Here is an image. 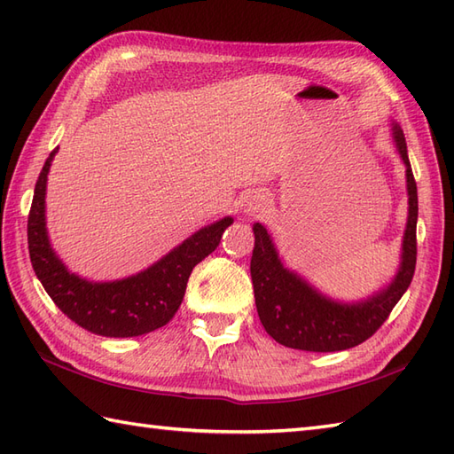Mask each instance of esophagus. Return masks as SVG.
<instances>
[{
  "label": "esophagus",
  "instance_id": "obj_1",
  "mask_svg": "<svg viewBox=\"0 0 454 454\" xmlns=\"http://www.w3.org/2000/svg\"><path fill=\"white\" fill-rule=\"evenodd\" d=\"M267 207H269V200L265 199V195H259L257 192V195H252L246 200L244 212H247L249 216H259V215H263Z\"/></svg>",
  "mask_w": 454,
  "mask_h": 454
}]
</instances>
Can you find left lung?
Returning a JSON list of instances; mask_svg holds the SVG:
<instances>
[{
  "mask_svg": "<svg viewBox=\"0 0 454 454\" xmlns=\"http://www.w3.org/2000/svg\"><path fill=\"white\" fill-rule=\"evenodd\" d=\"M394 140L406 163L410 216L402 246L400 271L388 288L359 304H340L316 293L301 277L286 271L278 259L267 230L254 226L255 247L252 255V281L259 320L277 343L293 349L332 353L351 349L369 340L388 320L392 308L416 271L418 259V185L408 160L406 138L400 127H394Z\"/></svg>",
  "mask_w": 454,
  "mask_h": 454,
  "instance_id": "obj_1",
  "label": "left lung"
}]
</instances>
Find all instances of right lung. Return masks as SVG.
<instances>
[{"label": "right lung", "instance_id": "right-lung-1", "mask_svg": "<svg viewBox=\"0 0 454 454\" xmlns=\"http://www.w3.org/2000/svg\"><path fill=\"white\" fill-rule=\"evenodd\" d=\"M54 153L56 150L51 152L36 179L27 222L28 255L44 291L64 316L98 335L134 337L166 325L179 310L192 267L215 252L224 230L234 220L226 216L199 230L156 265L138 275L113 283H90L67 273L48 244L44 192Z\"/></svg>", "mask_w": 454, "mask_h": 454}]
</instances>
